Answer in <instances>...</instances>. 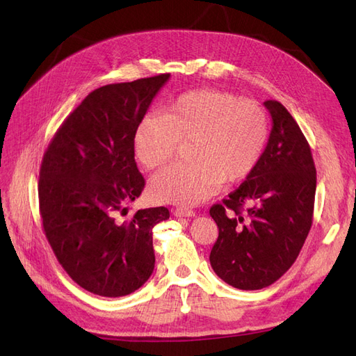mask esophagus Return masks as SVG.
<instances>
[{
	"mask_svg": "<svg viewBox=\"0 0 356 356\" xmlns=\"http://www.w3.org/2000/svg\"><path fill=\"white\" fill-rule=\"evenodd\" d=\"M175 217H195V211H191L188 208H177L174 211Z\"/></svg>",
	"mask_w": 356,
	"mask_h": 356,
	"instance_id": "1",
	"label": "esophagus"
}]
</instances>
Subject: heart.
Here are the masks:
<instances>
[{"label": "heart", "instance_id": "b5f03b06", "mask_svg": "<svg viewBox=\"0 0 356 356\" xmlns=\"http://www.w3.org/2000/svg\"><path fill=\"white\" fill-rule=\"evenodd\" d=\"M270 136L260 105L218 89L181 93L166 114L148 113L134 132L135 157L144 169L163 166L179 141H188L190 163L161 169L149 181L157 202L196 204L213 196L222 181H243L260 163Z\"/></svg>", "mask_w": 356, "mask_h": 356}]
</instances>
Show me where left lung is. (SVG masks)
I'll return each mask as SVG.
<instances>
[{"label": "left lung", "instance_id": "1", "mask_svg": "<svg viewBox=\"0 0 356 356\" xmlns=\"http://www.w3.org/2000/svg\"><path fill=\"white\" fill-rule=\"evenodd\" d=\"M272 131L260 163L222 203L209 261L224 282L261 289L294 264L314 220L316 168L307 139L285 106L266 101Z\"/></svg>", "mask_w": 356, "mask_h": 356}]
</instances>
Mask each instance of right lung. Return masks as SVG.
Returning <instances> with one entry per match:
<instances>
[{
    "instance_id": "1",
    "label": "right lung",
    "mask_w": 356,
    "mask_h": 356,
    "mask_svg": "<svg viewBox=\"0 0 356 356\" xmlns=\"http://www.w3.org/2000/svg\"><path fill=\"white\" fill-rule=\"evenodd\" d=\"M170 77L159 74L90 92L60 124L42 156L38 199L46 238L74 282L102 297L141 288L154 270L153 227L165 207L139 209L141 196L134 132Z\"/></svg>"
}]
</instances>
